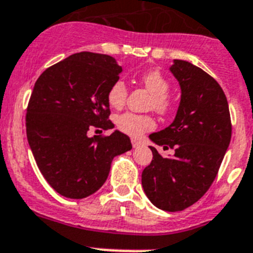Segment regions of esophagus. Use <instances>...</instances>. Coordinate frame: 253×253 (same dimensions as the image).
Returning <instances> with one entry per match:
<instances>
[{"instance_id": "obj_1", "label": "esophagus", "mask_w": 253, "mask_h": 253, "mask_svg": "<svg viewBox=\"0 0 253 253\" xmlns=\"http://www.w3.org/2000/svg\"><path fill=\"white\" fill-rule=\"evenodd\" d=\"M131 146L133 147H138V146H141V142L138 141V139H131Z\"/></svg>"}]
</instances>
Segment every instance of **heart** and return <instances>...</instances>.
<instances>
[{"instance_id": "obj_1", "label": "heart", "mask_w": 253, "mask_h": 253, "mask_svg": "<svg viewBox=\"0 0 253 253\" xmlns=\"http://www.w3.org/2000/svg\"><path fill=\"white\" fill-rule=\"evenodd\" d=\"M139 82L152 94L151 107L161 115H166L171 109V100L168 96L170 83L157 69L143 73L139 77ZM128 98V87L123 79H116L107 90V102L114 109H122ZM118 129L130 137H141L143 133L155 128V120L151 115L124 112L115 118Z\"/></svg>"}]
</instances>
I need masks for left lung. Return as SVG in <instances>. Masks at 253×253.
Segmentation results:
<instances>
[{"instance_id":"1","label":"left lung","mask_w":253,"mask_h":253,"mask_svg":"<svg viewBox=\"0 0 253 253\" xmlns=\"http://www.w3.org/2000/svg\"><path fill=\"white\" fill-rule=\"evenodd\" d=\"M182 88V100L172 124L150 138L172 156L155 147L152 161L142 171V187L153 205L164 211H182L196 204L211 187L232 138L225 93L206 71L175 60L170 68Z\"/></svg>"}]
</instances>
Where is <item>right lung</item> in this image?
Returning a JSON list of instances; mask_svg holds the SVG:
<instances>
[{
  "label": "right lung",
  "mask_w": 253,
  "mask_h": 253,
  "mask_svg": "<svg viewBox=\"0 0 253 253\" xmlns=\"http://www.w3.org/2000/svg\"><path fill=\"white\" fill-rule=\"evenodd\" d=\"M122 73L109 55L81 52L43 71L25 116L27 138L38 169L64 197L81 200L101 188L116 155L131 148L120 131L89 137L90 129L114 128L107 90Z\"/></svg>",
  "instance_id": "right-lung-1"
}]
</instances>
